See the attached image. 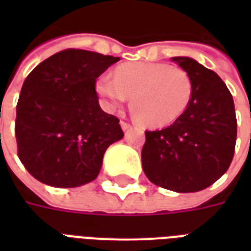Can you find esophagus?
Here are the masks:
<instances>
[{"mask_svg": "<svg viewBox=\"0 0 251 251\" xmlns=\"http://www.w3.org/2000/svg\"><path fill=\"white\" fill-rule=\"evenodd\" d=\"M121 127H122V130H129V129H131V124H130V122H127V121H125V120H121Z\"/></svg>", "mask_w": 251, "mask_h": 251, "instance_id": "34e87169", "label": "esophagus"}]
</instances>
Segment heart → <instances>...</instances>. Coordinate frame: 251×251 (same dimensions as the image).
Segmentation results:
<instances>
[{
	"label": "heart",
	"instance_id": "1",
	"mask_svg": "<svg viewBox=\"0 0 251 251\" xmlns=\"http://www.w3.org/2000/svg\"><path fill=\"white\" fill-rule=\"evenodd\" d=\"M96 90L109 110L131 96L138 120L152 127L167 126L182 116L193 98V79L185 70L167 64L131 62L118 66L114 78L102 75Z\"/></svg>",
	"mask_w": 251,
	"mask_h": 251
}]
</instances>
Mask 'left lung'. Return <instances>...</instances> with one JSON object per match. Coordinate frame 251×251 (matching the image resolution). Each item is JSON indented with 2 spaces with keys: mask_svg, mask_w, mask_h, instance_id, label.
Wrapping results in <instances>:
<instances>
[{
  "mask_svg": "<svg viewBox=\"0 0 251 251\" xmlns=\"http://www.w3.org/2000/svg\"><path fill=\"white\" fill-rule=\"evenodd\" d=\"M193 79L190 104L171 126L146 131L142 167L156 186L194 193L229 168L236 149L233 98L220 76L189 57H173Z\"/></svg>",
  "mask_w": 251,
  "mask_h": 251,
  "instance_id": "1",
  "label": "left lung"
}]
</instances>
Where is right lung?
I'll return each mask as SVG.
<instances>
[{
    "label": "right lung",
    "instance_id": "1",
    "mask_svg": "<svg viewBox=\"0 0 251 251\" xmlns=\"http://www.w3.org/2000/svg\"><path fill=\"white\" fill-rule=\"evenodd\" d=\"M120 61L83 49H65L25 78L17 104L18 157L37 181L76 187L94 181L102 156L124 137L120 120L99 105L96 79Z\"/></svg>",
    "mask_w": 251,
    "mask_h": 251
}]
</instances>
